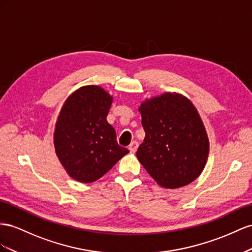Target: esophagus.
Returning <instances> with one entry per match:
<instances>
[{"label": "esophagus", "mask_w": 252, "mask_h": 252, "mask_svg": "<svg viewBox=\"0 0 252 252\" xmlns=\"http://www.w3.org/2000/svg\"><path fill=\"white\" fill-rule=\"evenodd\" d=\"M137 148H138V142L137 141H132L131 145L128 146V150H130L132 153H135L136 150H137Z\"/></svg>", "instance_id": "1"}]
</instances>
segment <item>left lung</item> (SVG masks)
Returning <instances> with one entry per match:
<instances>
[{"mask_svg": "<svg viewBox=\"0 0 252 252\" xmlns=\"http://www.w3.org/2000/svg\"><path fill=\"white\" fill-rule=\"evenodd\" d=\"M146 137L137 158L154 181L166 189L189 185L202 173L209 139L195 106L177 93L147 99L139 106Z\"/></svg>", "mask_w": 252, "mask_h": 252, "instance_id": "1", "label": "left lung"}]
</instances>
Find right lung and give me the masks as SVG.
Here are the masks:
<instances>
[{
	"instance_id": "right-lung-1",
	"label": "right lung",
	"mask_w": 252,
	"mask_h": 252,
	"mask_svg": "<svg viewBox=\"0 0 252 252\" xmlns=\"http://www.w3.org/2000/svg\"><path fill=\"white\" fill-rule=\"evenodd\" d=\"M112 102L102 88L86 85L62 106L54 133L55 151L67 174L78 182H96L128 153L106 121Z\"/></svg>"
}]
</instances>
